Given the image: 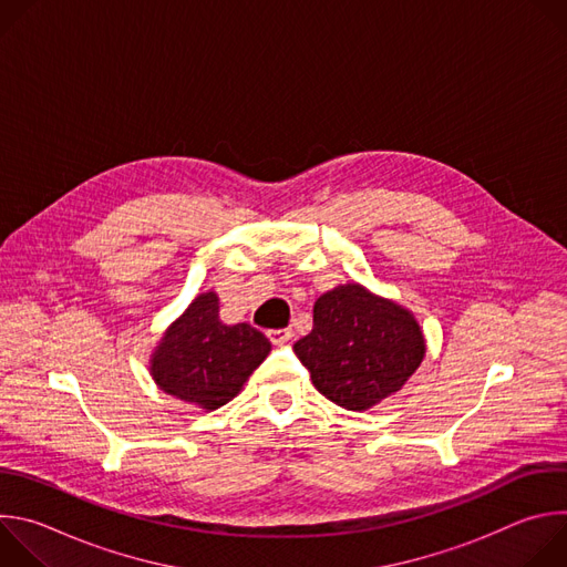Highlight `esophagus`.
Listing matches in <instances>:
<instances>
[{"instance_id":"obj_1","label":"esophagus","mask_w":567,"mask_h":567,"mask_svg":"<svg viewBox=\"0 0 567 567\" xmlns=\"http://www.w3.org/2000/svg\"><path fill=\"white\" fill-rule=\"evenodd\" d=\"M267 337H269V341H271L274 346H285V343L291 341L293 332H291V330H271V332H267Z\"/></svg>"}]
</instances>
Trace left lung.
<instances>
[{"label": "left lung", "mask_w": 567, "mask_h": 567, "mask_svg": "<svg viewBox=\"0 0 567 567\" xmlns=\"http://www.w3.org/2000/svg\"><path fill=\"white\" fill-rule=\"evenodd\" d=\"M293 352L322 396L363 413L406 385L426 357V339L411 309L346 282L313 302V328Z\"/></svg>", "instance_id": "8db88e82"}]
</instances>
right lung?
Instances as JSON below:
<instances>
[{"instance_id": "right-lung-1", "label": "right lung", "mask_w": 567, "mask_h": 567, "mask_svg": "<svg viewBox=\"0 0 567 567\" xmlns=\"http://www.w3.org/2000/svg\"><path fill=\"white\" fill-rule=\"evenodd\" d=\"M269 352V339L249 322L224 326L219 298L208 289L158 339L150 374L158 390L210 413L237 396Z\"/></svg>"}]
</instances>
